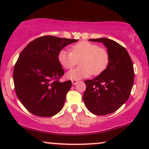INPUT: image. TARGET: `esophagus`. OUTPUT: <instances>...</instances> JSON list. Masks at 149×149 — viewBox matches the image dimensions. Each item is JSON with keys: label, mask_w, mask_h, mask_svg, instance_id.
Returning <instances> with one entry per match:
<instances>
[{"label": "esophagus", "mask_w": 149, "mask_h": 149, "mask_svg": "<svg viewBox=\"0 0 149 149\" xmlns=\"http://www.w3.org/2000/svg\"><path fill=\"white\" fill-rule=\"evenodd\" d=\"M77 83H78L77 80H72V85H76Z\"/></svg>", "instance_id": "esophagus-1"}]
</instances>
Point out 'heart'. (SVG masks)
Instances as JSON below:
<instances>
[{
    "instance_id": "1",
    "label": "heart",
    "mask_w": 149,
    "mask_h": 149,
    "mask_svg": "<svg viewBox=\"0 0 149 149\" xmlns=\"http://www.w3.org/2000/svg\"><path fill=\"white\" fill-rule=\"evenodd\" d=\"M70 52L62 49L58 60L64 68L70 69L79 61V66L66 73V78L78 80L88 77L92 74L98 75L107 68L110 56L105 48L88 41H81L70 47Z\"/></svg>"
}]
</instances>
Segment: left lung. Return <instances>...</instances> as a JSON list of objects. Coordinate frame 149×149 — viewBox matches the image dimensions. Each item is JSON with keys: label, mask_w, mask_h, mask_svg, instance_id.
<instances>
[{"label": "left lung", "mask_w": 149, "mask_h": 149, "mask_svg": "<svg viewBox=\"0 0 149 149\" xmlns=\"http://www.w3.org/2000/svg\"><path fill=\"white\" fill-rule=\"evenodd\" d=\"M89 41L103 43L110 61L102 73L84 81L86 89L83 100L92 113L106 115L118 110L129 98L135 76L133 62L127 50L115 41L107 38Z\"/></svg>", "instance_id": "left-lung-1"}]
</instances>
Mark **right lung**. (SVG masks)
<instances>
[{
  "label": "right lung",
  "mask_w": 149,
  "mask_h": 149,
  "mask_svg": "<svg viewBox=\"0 0 149 149\" xmlns=\"http://www.w3.org/2000/svg\"><path fill=\"white\" fill-rule=\"evenodd\" d=\"M77 39L44 36L27 45L19 55L13 73L16 94L28 111L39 117H52L64 105L71 81L60 82L64 74L58 53Z\"/></svg>",
  "instance_id": "add662e5"
}]
</instances>
